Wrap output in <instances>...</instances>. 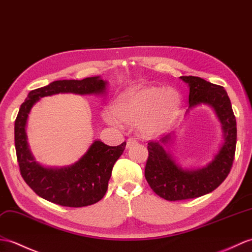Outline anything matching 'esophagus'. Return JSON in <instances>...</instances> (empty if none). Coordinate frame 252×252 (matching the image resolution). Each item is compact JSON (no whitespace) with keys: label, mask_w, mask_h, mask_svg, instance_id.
<instances>
[{"label":"esophagus","mask_w":252,"mask_h":252,"mask_svg":"<svg viewBox=\"0 0 252 252\" xmlns=\"http://www.w3.org/2000/svg\"><path fill=\"white\" fill-rule=\"evenodd\" d=\"M138 144V142L137 140L135 139V138H128L127 140H126V149H130L131 147H133V146H135V145H137Z\"/></svg>","instance_id":"1"}]
</instances>
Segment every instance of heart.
<instances>
[{
	"mask_svg": "<svg viewBox=\"0 0 252 252\" xmlns=\"http://www.w3.org/2000/svg\"><path fill=\"white\" fill-rule=\"evenodd\" d=\"M180 105L178 92L172 87H134L103 112L108 125H135L144 136H156L167 131L176 118Z\"/></svg>",
	"mask_w": 252,
	"mask_h": 252,
	"instance_id": "obj_1",
	"label": "heart"
}]
</instances>
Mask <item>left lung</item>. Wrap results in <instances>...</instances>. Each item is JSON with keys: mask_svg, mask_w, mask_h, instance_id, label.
I'll return each instance as SVG.
<instances>
[{"mask_svg": "<svg viewBox=\"0 0 252 252\" xmlns=\"http://www.w3.org/2000/svg\"><path fill=\"white\" fill-rule=\"evenodd\" d=\"M180 79L189 87L186 115L197 106L207 105L220 122L222 140L212 159L201 167L181 166L167 150L176 131L159 142L148 143L145 177L154 192L167 201L200 197L218 188L230 173L236 147V120L224 88L195 76H181Z\"/></svg>", "mask_w": 252, "mask_h": 252, "instance_id": "1", "label": "left lung"}]
</instances>
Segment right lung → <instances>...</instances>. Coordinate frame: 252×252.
<instances>
[{"label": "right lung", "instance_id": "obj_1", "mask_svg": "<svg viewBox=\"0 0 252 252\" xmlns=\"http://www.w3.org/2000/svg\"><path fill=\"white\" fill-rule=\"evenodd\" d=\"M108 81L101 76L83 80H57L29 92L15 121V147L20 173L27 185L40 197L67 207L92 205L105 195L116 161L124 154L126 143L107 146L94 139L86 153L67 166H46L35 159L28 143L27 124L33 106L40 98L59 93L102 95Z\"/></svg>", "mask_w": 252, "mask_h": 252}]
</instances>
